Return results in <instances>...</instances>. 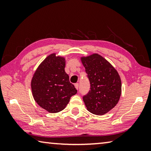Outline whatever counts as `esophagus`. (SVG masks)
Instances as JSON below:
<instances>
[{
  "label": "esophagus",
  "instance_id": "esophagus-1",
  "mask_svg": "<svg viewBox=\"0 0 151 151\" xmlns=\"http://www.w3.org/2000/svg\"><path fill=\"white\" fill-rule=\"evenodd\" d=\"M75 87L76 88V90H78V83L75 84Z\"/></svg>",
  "mask_w": 151,
  "mask_h": 151
}]
</instances>
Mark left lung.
Returning a JSON list of instances; mask_svg holds the SVG:
<instances>
[{
	"label": "left lung",
	"instance_id": "left-lung-1",
	"mask_svg": "<svg viewBox=\"0 0 151 151\" xmlns=\"http://www.w3.org/2000/svg\"><path fill=\"white\" fill-rule=\"evenodd\" d=\"M80 59L91 84L90 91L83 96L86 109L94 114L103 115L118 103L122 91L121 77L115 68L97 53Z\"/></svg>",
	"mask_w": 151,
	"mask_h": 151
}]
</instances>
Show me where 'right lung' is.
<instances>
[{
    "label": "right lung",
    "mask_w": 151,
    "mask_h": 151,
    "mask_svg": "<svg viewBox=\"0 0 151 151\" xmlns=\"http://www.w3.org/2000/svg\"><path fill=\"white\" fill-rule=\"evenodd\" d=\"M66 59L52 53L42 61L31 79L32 94L39 105L50 113L63 109L77 93L65 73Z\"/></svg>",
    "instance_id": "right-lung-1"
}]
</instances>
